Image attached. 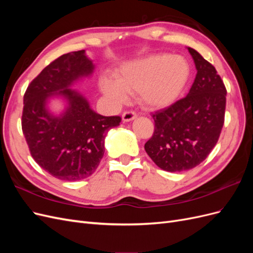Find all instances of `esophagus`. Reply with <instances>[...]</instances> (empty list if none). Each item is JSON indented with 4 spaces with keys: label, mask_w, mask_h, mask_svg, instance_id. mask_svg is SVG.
<instances>
[{
    "label": "esophagus",
    "mask_w": 253,
    "mask_h": 253,
    "mask_svg": "<svg viewBox=\"0 0 253 253\" xmlns=\"http://www.w3.org/2000/svg\"><path fill=\"white\" fill-rule=\"evenodd\" d=\"M136 117H137V115H136L135 112H133V111H126V112H125L124 114H122V121H124V122H129V121L134 120Z\"/></svg>",
    "instance_id": "1"
}]
</instances>
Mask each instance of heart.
<instances>
[{"label":"heart","instance_id":"obj_1","mask_svg":"<svg viewBox=\"0 0 253 253\" xmlns=\"http://www.w3.org/2000/svg\"><path fill=\"white\" fill-rule=\"evenodd\" d=\"M190 76V66L180 56L154 55L131 61L115 74V80L100 82L102 93L115 103H124L127 95L138 93L148 108L160 109L177 100Z\"/></svg>","mask_w":253,"mask_h":253}]
</instances>
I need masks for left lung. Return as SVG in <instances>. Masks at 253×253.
<instances>
[{"mask_svg": "<svg viewBox=\"0 0 253 253\" xmlns=\"http://www.w3.org/2000/svg\"><path fill=\"white\" fill-rule=\"evenodd\" d=\"M196 76L188 95L153 115L155 129L144 144L157 167L168 172L193 169L215 147L224 126L227 90L212 64L187 47Z\"/></svg>", "mask_w": 253, "mask_h": 253, "instance_id": "8db88e82", "label": "left lung"}]
</instances>
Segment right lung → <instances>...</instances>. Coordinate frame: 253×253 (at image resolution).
<instances>
[{
	"mask_svg": "<svg viewBox=\"0 0 253 253\" xmlns=\"http://www.w3.org/2000/svg\"><path fill=\"white\" fill-rule=\"evenodd\" d=\"M94 71L85 50L68 52L45 67L25 91L22 129L30 154L58 179L80 180L93 174L103 157L106 134L121 121L97 114L72 87ZM56 100L63 105L60 111L51 106Z\"/></svg>",
	"mask_w": 253,
	"mask_h": 253,
	"instance_id": "right-lung-1",
	"label": "right lung"
}]
</instances>
